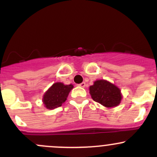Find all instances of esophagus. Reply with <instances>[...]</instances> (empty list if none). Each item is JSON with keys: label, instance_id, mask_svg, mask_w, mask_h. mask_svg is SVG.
<instances>
[{"label": "esophagus", "instance_id": "34e87169", "mask_svg": "<svg viewBox=\"0 0 157 157\" xmlns=\"http://www.w3.org/2000/svg\"><path fill=\"white\" fill-rule=\"evenodd\" d=\"M79 86H80V87H85V86H86V83H85V82H83V83H80Z\"/></svg>", "mask_w": 157, "mask_h": 157}]
</instances>
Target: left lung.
I'll return each instance as SVG.
<instances>
[{"label": "left lung", "mask_w": 157, "mask_h": 157, "mask_svg": "<svg viewBox=\"0 0 157 157\" xmlns=\"http://www.w3.org/2000/svg\"><path fill=\"white\" fill-rule=\"evenodd\" d=\"M90 93L95 102L108 108L117 106L121 99V90L104 80L95 81L94 84L90 86Z\"/></svg>", "instance_id": "left-lung-1"}]
</instances>
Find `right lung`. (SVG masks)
<instances>
[{
    "instance_id": "add662e5",
    "label": "right lung",
    "mask_w": 157,
    "mask_h": 157,
    "mask_svg": "<svg viewBox=\"0 0 157 157\" xmlns=\"http://www.w3.org/2000/svg\"><path fill=\"white\" fill-rule=\"evenodd\" d=\"M73 85H64L62 83H55L46 91L43 96V102L48 109L61 106L65 102Z\"/></svg>"
}]
</instances>
